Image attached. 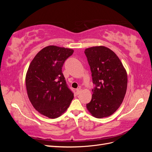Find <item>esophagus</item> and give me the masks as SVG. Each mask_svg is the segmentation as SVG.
Wrapping results in <instances>:
<instances>
[{
  "instance_id": "34e87169",
  "label": "esophagus",
  "mask_w": 152,
  "mask_h": 152,
  "mask_svg": "<svg viewBox=\"0 0 152 152\" xmlns=\"http://www.w3.org/2000/svg\"><path fill=\"white\" fill-rule=\"evenodd\" d=\"M81 91H82V89H81L80 88H79V89H76V94H77V95H78V94H79L80 93V92H81Z\"/></svg>"
}]
</instances>
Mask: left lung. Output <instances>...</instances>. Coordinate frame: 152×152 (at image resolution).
Here are the masks:
<instances>
[{
    "label": "left lung",
    "instance_id": "1",
    "mask_svg": "<svg viewBox=\"0 0 152 152\" xmlns=\"http://www.w3.org/2000/svg\"><path fill=\"white\" fill-rule=\"evenodd\" d=\"M84 53L95 86L86 107L94 117L110 116L120 107L126 95L127 72L116 54L107 48L92 47L86 49Z\"/></svg>",
    "mask_w": 152,
    "mask_h": 152
}]
</instances>
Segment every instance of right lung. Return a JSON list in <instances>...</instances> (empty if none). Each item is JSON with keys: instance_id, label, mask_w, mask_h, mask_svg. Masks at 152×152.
Returning a JSON list of instances; mask_svg holds the SVG:
<instances>
[{"instance_id": "1", "label": "right lung", "mask_w": 152, "mask_h": 152, "mask_svg": "<svg viewBox=\"0 0 152 152\" xmlns=\"http://www.w3.org/2000/svg\"><path fill=\"white\" fill-rule=\"evenodd\" d=\"M73 50L49 45L37 54L26 75L28 98L36 110L55 118L65 112L73 98L63 73L66 59Z\"/></svg>"}]
</instances>
